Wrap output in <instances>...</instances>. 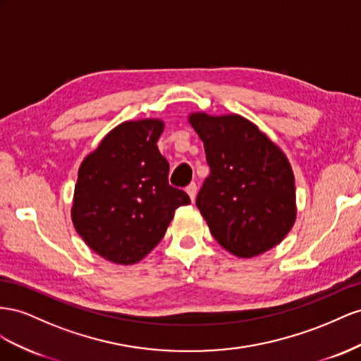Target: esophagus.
Instances as JSON below:
<instances>
[{
    "mask_svg": "<svg viewBox=\"0 0 361 361\" xmlns=\"http://www.w3.org/2000/svg\"><path fill=\"white\" fill-rule=\"evenodd\" d=\"M186 192H188V195L190 197V200L193 201L195 200V197H197V192H198V186H197V183H190L189 186L186 188Z\"/></svg>",
    "mask_w": 361,
    "mask_h": 361,
    "instance_id": "34e87169",
    "label": "esophagus"
}]
</instances>
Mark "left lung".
I'll list each match as a JSON object with an SVG mask.
<instances>
[{"mask_svg": "<svg viewBox=\"0 0 361 361\" xmlns=\"http://www.w3.org/2000/svg\"><path fill=\"white\" fill-rule=\"evenodd\" d=\"M210 166L197 207L210 233L242 259L280 243L296 218L295 177L284 152L240 115L192 113Z\"/></svg>", "mask_w": 361, "mask_h": 361, "instance_id": "8db88e82", "label": "left lung"}]
</instances>
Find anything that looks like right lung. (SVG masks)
I'll list each match as a JSON object with an SVG mask.
<instances>
[{
    "label": "right lung",
    "mask_w": 361,
    "mask_h": 361,
    "mask_svg": "<svg viewBox=\"0 0 361 361\" xmlns=\"http://www.w3.org/2000/svg\"><path fill=\"white\" fill-rule=\"evenodd\" d=\"M160 119L119 123L81 163L72 222L92 251L118 264L140 262L166 233L173 213L190 202L168 181L157 140Z\"/></svg>",
    "instance_id": "add662e5"
}]
</instances>
